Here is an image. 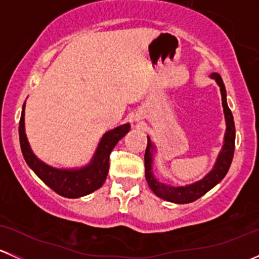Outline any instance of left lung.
Masks as SVG:
<instances>
[{"label": "left lung", "instance_id": "obj_1", "mask_svg": "<svg viewBox=\"0 0 259 259\" xmlns=\"http://www.w3.org/2000/svg\"><path fill=\"white\" fill-rule=\"evenodd\" d=\"M213 80L218 83L221 89L222 95V105H223L224 117H226V134H224L223 146L219 151L218 158H217L215 164L213 169L198 182L192 183V184L180 185V187H174V185L165 184L155 178L153 173V160H154V151H155V145L151 143L150 138L148 137V145L145 150V178L148 182L149 188L154 192V194L158 195L159 198L168 202L177 203V204H185V203H192L204 195L205 193L209 192L211 188L215 187L222 179L228 173L229 166H231L232 160H233L234 154V143H236V126H234V120L232 111L229 110L228 104H227V91L224 86L223 80L221 75L213 72L210 75Z\"/></svg>", "mask_w": 259, "mask_h": 259}]
</instances>
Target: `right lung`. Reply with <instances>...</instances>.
Listing matches in <instances>:
<instances>
[{
    "mask_svg": "<svg viewBox=\"0 0 259 259\" xmlns=\"http://www.w3.org/2000/svg\"><path fill=\"white\" fill-rule=\"evenodd\" d=\"M130 124L109 130L100 139L90 163L81 168L60 169L44 163L33 154L25 133V104L21 113L20 145L27 165L48 187L65 198H80L98 190L105 182L109 171V156L120 139L129 133Z\"/></svg>",
    "mask_w": 259,
    "mask_h": 259,
    "instance_id": "right-lung-1",
    "label": "right lung"
}]
</instances>
